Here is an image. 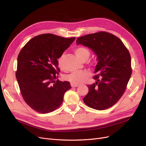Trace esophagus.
<instances>
[{"mask_svg": "<svg viewBox=\"0 0 146 146\" xmlns=\"http://www.w3.org/2000/svg\"><path fill=\"white\" fill-rule=\"evenodd\" d=\"M70 85H71V86L72 88H74V87H77L78 86V85H76V84H74V83H70Z\"/></svg>", "mask_w": 146, "mask_h": 146, "instance_id": "1", "label": "esophagus"}]
</instances>
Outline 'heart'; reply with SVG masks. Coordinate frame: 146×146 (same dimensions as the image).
Returning a JSON list of instances; mask_svg holds the SVG:
<instances>
[{"label": "heart", "mask_w": 146, "mask_h": 146, "mask_svg": "<svg viewBox=\"0 0 146 146\" xmlns=\"http://www.w3.org/2000/svg\"><path fill=\"white\" fill-rule=\"evenodd\" d=\"M74 52L76 55L81 60H86L90 56V51L85 47L79 46L75 48ZM63 56L61 55L58 59V64L60 68H63ZM90 72L89 71H76L66 75L64 77L66 80L70 83L78 85L85 82L90 76Z\"/></svg>", "instance_id": "1"}]
</instances>
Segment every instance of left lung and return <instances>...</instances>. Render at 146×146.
<instances>
[{"label": "left lung", "instance_id": "obj_1", "mask_svg": "<svg viewBox=\"0 0 146 146\" xmlns=\"http://www.w3.org/2000/svg\"><path fill=\"white\" fill-rule=\"evenodd\" d=\"M76 42L91 48L98 60L93 77L96 82L87 85L89 91L83 99L84 103L98 110L111 107L124 93L131 77L129 50L120 39L106 32L85 35Z\"/></svg>", "mask_w": 146, "mask_h": 146}]
</instances>
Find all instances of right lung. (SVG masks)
Returning <instances> with one entry per match:
<instances>
[{"mask_svg": "<svg viewBox=\"0 0 146 146\" xmlns=\"http://www.w3.org/2000/svg\"><path fill=\"white\" fill-rule=\"evenodd\" d=\"M75 39L51 33L39 35L20 51L16 77L24 101L35 111H54L62 104L65 92L71 88L69 82L56 80L60 72L57 59Z\"/></svg>", "mask_w": 146, "mask_h": 146, "instance_id": "obj_1", "label": "right lung"}]
</instances>
